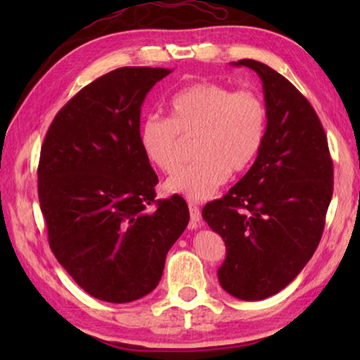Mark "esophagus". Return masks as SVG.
Wrapping results in <instances>:
<instances>
[{
	"instance_id": "34e87169",
	"label": "esophagus",
	"mask_w": 360,
	"mask_h": 360,
	"mask_svg": "<svg viewBox=\"0 0 360 360\" xmlns=\"http://www.w3.org/2000/svg\"><path fill=\"white\" fill-rule=\"evenodd\" d=\"M188 211H191V221H192V224L197 225V224L202 222V211H200L197 203L188 202Z\"/></svg>"
}]
</instances>
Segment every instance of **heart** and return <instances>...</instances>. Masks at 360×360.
Listing matches in <instances>:
<instances>
[{
  "instance_id": "b5f03b06",
  "label": "heart",
  "mask_w": 360,
  "mask_h": 360,
  "mask_svg": "<svg viewBox=\"0 0 360 360\" xmlns=\"http://www.w3.org/2000/svg\"><path fill=\"white\" fill-rule=\"evenodd\" d=\"M169 119L149 114L139 125L144 155L163 173H173L184 158L182 136L198 135L199 158L167 181L169 192L206 200L246 169L262 149L266 108L254 90H233L216 82H195L168 101Z\"/></svg>"
}]
</instances>
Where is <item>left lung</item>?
<instances>
[{
	"label": "left lung",
	"mask_w": 360,
	"mask_h": 360,
	"mask_svg": "<svg viewBox=\"0 0 360 360\" xmlns=\"http://www.w3.org/2000/svg\"><path fill=\"white\" fill-rule=\"evenodd\" d=\"M264 84L266 131L249 172L203 219L227 248L217 270L230 295L254 302L284 289L318 248L333 193L327 136L309 101L255 60H238Z\"/></svg>",
	"instance_id": "left-lung-1"
}]
</instances>
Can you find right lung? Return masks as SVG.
I'll list each match as a JSON object with an SVG mask.
<instances>
[{
	"mask_svg": "<svg viewBox=\"0 0 360 360\" xmlns=\"http://www.w3.org/2000/svg\"><path fill=\"white\" fill-rule=\"evenodd\" d=\"M169 72L125 66L95 79L60 109L42 143L38 195L49 246L103 302L154 290L188 224L184 198L155 200L158 178L138 136L146 95Z\"/></svg>",
	"mask_w": 360,
	"mask_h": 360,
	"instance_id": "1",
	"label": "right lung"
}]
</instances>
